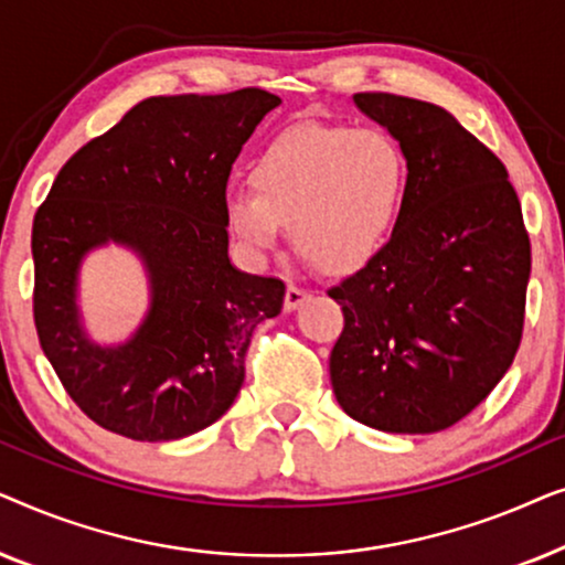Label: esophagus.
Segmentation results:
<instances>
[{
  "mask_svg": "<svg viewBox=\"0 0 565 565\" xmlns=\"http://www.w3.org/2000/svg\"><path fill=\"white\" fill-rule=\"evenodd\" d=\"M308 298V290L300 288V285H288V290H285V311H296V308L303 303Z\"/></svg>",
  "mask_w": 565,
  "mask_h": 565,
  "instance_id": "esophagus-1",
  "label": "esophagus"
}]
</instances>
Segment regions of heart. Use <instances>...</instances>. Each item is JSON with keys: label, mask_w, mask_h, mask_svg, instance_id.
<instances>
[{"label": "heart", "mask_w": 565, "mask_h": 565, "mask_svg": "<svg viewBox=\"0 0 565 565\" xmlns=\"http://www.w3.org/2000/svg\"><path fill=\"white\" fill-rule=\"evenodd\" d=\"M408 180L404 146L385 130L298 122L252 159V192H231L223 218L252 259L273 254L290 226L306 257L350 275L396 234Z\"/></svg>", "instance_id": "1"}]
</instances>
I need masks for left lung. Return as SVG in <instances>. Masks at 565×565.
<instances>
[{
  "mask_svg": "<svg viewBox=\"0 0 565 565\" xmlns=\"http://www.w3.org/2000/svg\"><path fill=\"white\" fill-rule=\"evenodd\" d=\"M354 103L404 146L412 180L388 246L327 290L344 313L331 385L354 422L431 435L473 412L520 350L530 236L507 167L450 113L388 92Z\"/></svg>",
  "mask_w": 565,
  "mask_h": 565,
  "instance_id": "left-lung-1",
  "label": "left lung"
}]
</instances>
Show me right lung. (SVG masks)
I'll return each mask as SVG.
<instances>
[{
  "label": "right lung",
  "mask_w": 565,
  "mask_h": 565,
  "mask_svg": "<svg viewBox=\"0 0 565 565\" xmlns=\"http://www.w3.org/2000/svg\"><path fill=\"white\" fill-rule=\"evenodd\" d=\"M280 97H149L61 167L33 221V319L61 385L92 422L138 443H169L218 422L244 383L259 321L280 313V277L228 262L223 218L238 151ZM152 275V311L122 348L92 345L75 319V269L109 241Z\"/></svg>",
  "instance_id": "1"
}]
</instances>
